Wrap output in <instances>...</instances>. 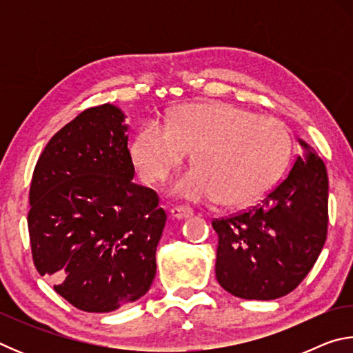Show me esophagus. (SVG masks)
Segmentation results:
<instances>
[{
    "label": "esophagus",
    "instance_id": "1",
    "mask_svg": "<svg viewBox=\"0 0 353 353\" xmlns=\"http://www.w3.org/2000/svg\"><path fill=\"white\" fill-rule=\"evenodd\" d=\"M171 216L174 219H185L193 216V210L188 207H172L171 208Z\"/></svg>",
    "mask_w": 353,
    "mask_h": 353
}]
</instances>
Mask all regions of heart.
<instances>
[{
  "instance_id": "b5f03b06",
  "label": "heart",
  "mask_w": 353,
  "mask_h": 353,
  "mask_svg": "<svg viewBox=\"0 0 353 353\" xmlns=\"http://www.w3.org/2000/svg\"><path fill=\"white\" fill-rule=\"evenodd\" d=\"M190 151L196 165L172 183V194L238 207L260 199L282 177L291 137L279 118L204 103L182 107L170 126L146 119L130 141V157L146 182L163 181Z\"/></svg>"
}]
</instances>
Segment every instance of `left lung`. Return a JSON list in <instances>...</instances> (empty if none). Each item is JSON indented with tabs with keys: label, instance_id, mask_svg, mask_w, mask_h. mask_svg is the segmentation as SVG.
Instances as JSON below:
<instances>
[{
	"label": "left lung",
	"instance_id": "left-lung-1",
	"mask_svg": "<svg viewBox=\"0 0 353 353\" xmlns=\"http://www.w3.org/2000/svg\"><path fill=\"white\" fill-rule=\"evenodd\" d=\"M260 204L214 219L218 234L216 280L248 301L286 296L307 277L327 238L328 177L312 146Z\"/></svg>",
	"mask_w": 353,
	"mask_h": 353
}]
</instances>
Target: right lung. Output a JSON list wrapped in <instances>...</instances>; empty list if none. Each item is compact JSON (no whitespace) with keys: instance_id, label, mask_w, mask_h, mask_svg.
<instances>
[{"instance_id":"1","label":"right lung","mask_w":353,"mask_h":353,"mask_svg":"<svg viewBox=\"0 0 353 353\" xmlns=\"http://www.w3.org/2000/svg\"><path fill=\"white\" fill-rule=\"evenodd\" d=\"M124 118L113 104L83 110L48 141L29 191L34 265L87 313L146 294L166 223L157 193L132 182Z\"/></svg>"}]
</instances>
